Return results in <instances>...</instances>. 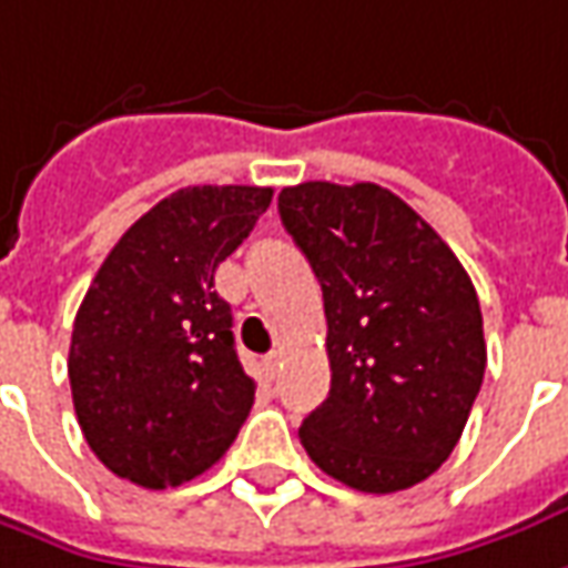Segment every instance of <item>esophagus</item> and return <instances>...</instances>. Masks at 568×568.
I'll list each match as a JSON object with an SVG mask.
<instances>
[{
    "instance_id": "obj_1",
    "label": "esophagus",
    "mask_w": 568,
    "mask_h": 568,
    "mask_svg": "<svg viewBox=\"0 0 568 568\" xmlns=\"http://www.w3.org/2000/svg\"><path fill=\"white\" fill-rule=\"evenodd\" d=\"M280 364H283V351H270L267 357H264V373H267V379H276V376H280Z\"/></svg>"
}]
</instances>
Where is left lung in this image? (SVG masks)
<instances>
[{
    "instance_id": "obj_1",
    "label": "left lung",
    "mask_w": 568,
    "mask_h": 568,
    "mask_svg": "<svg viewBox=\"0 0 568 568\" xmlns=\"http://www.w3.org/2000/svg\"><path fill=\"white\" fill-rule=\"evenodd\" d=\"M280 217L323 288L333 369L301 445L348 488H414L450 457L481 388L488 354L473 280L376 183L285 186Z\"/></svg>"
}]
</instances>
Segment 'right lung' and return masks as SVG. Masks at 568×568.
<instances>
[{
	"instance_id": "add662e5",
	"label": "right lung",
	"mask_w": 568,
	"mask_h": 568,
	"mask_svg": "<svg viewBox=\"0 0 568 568\" xmlns=\"http://www.w3.org/2000/svg\"><path fill=\"white\" fill-rule=\"evenodd\" d=\"M273 202L267 186H189L121 235L77 311L73 410L92 454L176 488L230 450L254 404L214 273Z\"/></svg>"
}]
</instances>
